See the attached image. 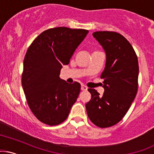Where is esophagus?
<instances>
[{
  "mask_svg": "<svg viewBox=\"0 0 154 154\" xmlns=\"http://www.w3.org/2000/svg\"><path fill=\"white\" fill-rule=\"evenodd\" d=\"M81 90H82V91H87L88 90V88L86 87L85 85H81Z\"/></svg>",
  "mask_w": 154,
  "mask_h": 154,
  "instance_id": "obj_1",
  "label": "esophagus"
}]
</instances>
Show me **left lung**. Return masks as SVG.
I'll return each mask as SVG.
<instances>
[{
    "mask_svg": "<svg viewBox=\"0 0 154 154\" xmlns=\"http://www.w3.org/2000/svg\"><path fill=\"white\" fill-rule=\"evenodd\" d=\"M106 53L105 68L101 74L104 91L101 96L89 88L91 99L85 104L91 122L107 128L122 120L134 101L138 88L139 66L134 49L125 37L112 31L93 33Z\"/></svg>",
    "mask_w": 154,
    "mask_h": 154,
    "instance_id": "obj_1",
    "label": "left lung"
}]
</instances>
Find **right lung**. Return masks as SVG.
I'll list each match as a JSON object with an SVG mask.
<instances>
[{"mask_svg": "<svg viewBox=\"0 0 154 154\" xmlns=\"http://www.w3.org/2000/svg\"><path fill=\"white\" fill-rule=\"evenodd\" d=\"M88 33L66 27L50 28L37 36L27 50L22 85L30 110L44 124L63 122L77 101L80 84H69L59 75Z\"/></svg>", "mask_w": 154, "mask_h": 154, "instance_id": "1", "label": "right lung"}]
</instances>
